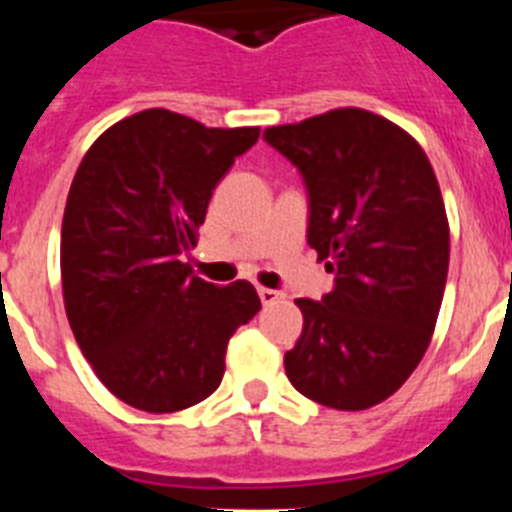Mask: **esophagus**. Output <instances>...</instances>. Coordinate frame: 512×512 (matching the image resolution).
Here are the masks:
<instances>
[{
  "instance_id": "34e87169",
  "label": "esophagus",
  "mask_w": 512,
  "mask_h": 512,
  "mask_svg": "<svg viewBox=\"0 0 512 512\" xmlns=\"http://www.w3.org/2000/svg\"><path fill=\"white\" fill-rule=\"evenodd\" d=\"M259 297L264 305H274L277 300H282V292H277V289H269V287H259Z\"/></svg>"
}]
</instances>
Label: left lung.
<instances>
[{"mask_svg":"<svg viewBox=\"0 0 512 512\" xmlns=\"http://www.w3.org/2000/svg\"><path fill=\"white\" fill-rule=\"evenodd\" d=\"M264 140L302 174L307 243L336 277L320 302L297 300L289 382L325 408H372L415 372L441 310L449 220L431 161L395 122L356 107L266 128Z\"/></svg>","mask_w":512,"mask_h":512,"instance_id":"8db88e82","label":"left lung"}]
</instances>
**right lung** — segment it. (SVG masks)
<instances>
[{
    "label": "right lung",
    "instance_id": "1",
    "mask_svg": "<svg viewBox=\"0 0 512 512\" xmlns=\"http://www.w3.org/2000/svg\"><path fill=\"white\" fill-rule=\"evenodd\" d=\"M259 128H205L143 110L94 140L61 225L66 315L94 374L146 413L192 408L220 387L238 325L261 310L253 284L194 277L212 189Z\"/></svg>",
    "mask_w": 512,
    "mask_h": 512
}]
</instances>
